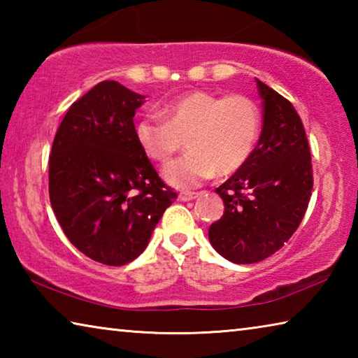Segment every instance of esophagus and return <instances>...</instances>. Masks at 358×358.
Returning <instances> with one entry per match:
<instances>
[{
	"label": "esophagus",
	"instance_id": "esophagus-1",
	"mask_svg": "<svg viewBox=\"0 0 358 358\" xmlns=\"http://www.w3.org/2000/svg\"><path fill=\"white\" fill-rule=\"evenodd\" d=\"M201 196V192H189V191H183L178 194V199L181 202H187V201H194V199H197Z\"/></svg>",
	"mask_w": 358,
	"mask_h": 358
}]
</instances>
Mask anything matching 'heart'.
Instances as JSON below:
<instances>
[{
    "label": "heart",
    "instance_id": "heart-1",
    "mask_svg": "<svg viewBox=\"0 0 358 358\" xmlns=\"http://www.w3.org/2000/svg\"><path fill=\"white\" fill-rule=\"evenodd\" d=\"M162 120L143 115L134 124L142 153L164 166L186 145L187 153L164 171L169 183L194 187L217 172L229 175L245 164L257 142L260 115L248 96L191 92L161 106Z\"/></svg>",
    "mask_w": 358,
    "mask_h": 358
}]
</instances>
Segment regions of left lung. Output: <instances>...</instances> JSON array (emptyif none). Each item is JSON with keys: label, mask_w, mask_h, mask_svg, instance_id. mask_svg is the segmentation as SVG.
I'll list each match as a JSON object with an SVG mask.
<instances>
[{"label": "left lung", "mask_w": 358, "mask_h": 358, "mask_svg": "<svg viewBox=\"0 0 358 358\" xmlns=\"http://www.w3.org/2000/svg\"><path fill=\"white\" fill-rule=\"evenodd\" d=\"M264 126L251 156L216 187L224 215L210 226L211 246L235 264L260 262L292 237L313 191L311 151L294 106L260 80Z\"/></svg>", "instance_id": "8db88e82"}]
</instances>
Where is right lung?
<instances>
[{"label":"right lung","instance_id":"obj_1","mask_svg":"<svg viewBox=\"0 0 358 358\" xmlns=\"http://www.w3.org/2000/svg\"><path fill=\"white\" fill-rule=\"evenodd\" d=\"M143 99L118 82H101L69 107L53 138V213L71 243L104 265L141 256L177 199L134 138Z\"/></svg>","mask_w":358,"mask_h":358}]
</instances>
